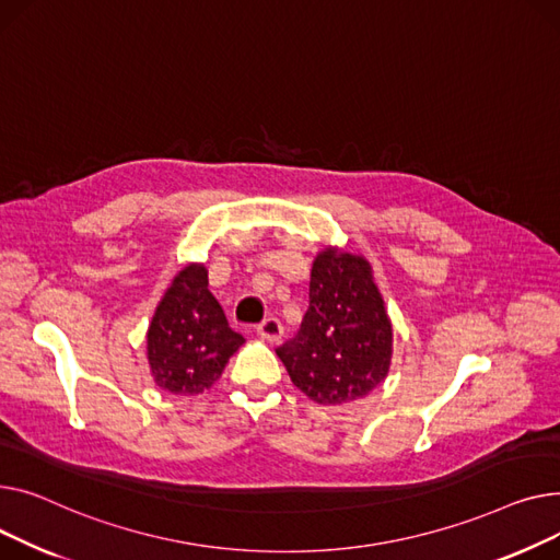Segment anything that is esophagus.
<instances>
[{
	"label": "esophagus",
	"instance_id": "esophagus-1",
	"mask_svg": "<svg viewBox=\"0 0 560 560\" xmlns=\"http://www.w3.org/2000/svg\"><path fill=\"white\" fill-rule=\"evenodd\" d=\"M282 332H284L282 330V323L278 318H273V316L265 318V320L257 325V335L261 339H267V341H278L282 337Z\"/></svg>",
	"mask_w": 560,
	"mask_h": 560
}]
</instances>
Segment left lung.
Here are the masks:
<instances>
[{
  "mask_svg": "<svg viewBox=\"0 0 560 560\" xmlns=\"http://www.w3.org/2000/svg\"><path fill=\"white\" fill-rule=\"evenodd\" d=\"M276 352L291 382L325 407L366 398L384 382L393 330L366 257L316 255L301 330Z\"/></svg>",
  "mask_w": 560,
  "mask_h": 560,
  "instance_id": "1",
  "label": "left lung"
}]
</instances>
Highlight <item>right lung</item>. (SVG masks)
Wrapping results in <instances>:
<instances>
[{
  "label": "right lung",
  "mask_w": 560,
  "mask_h": 560,
  "mask_svg": "<svg viewBox=\"0 0 560 560\" xmlns=\"http://www.w3.org/2000/svg\"><path fill=\"white\" fill-rule=\"evenodd\" d=\"M244 337L228 325L208 289V269L187 265L164 291L147 332V357L155 386L174 396L208 390Z\"/></svg>",
  "instance_id": "right-lung-1"
}]
</instances>
